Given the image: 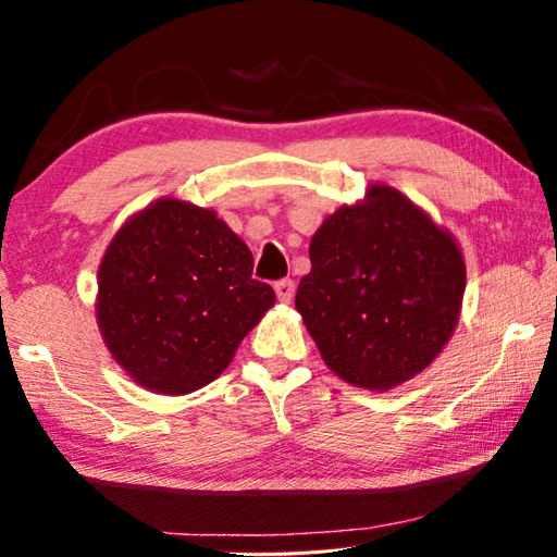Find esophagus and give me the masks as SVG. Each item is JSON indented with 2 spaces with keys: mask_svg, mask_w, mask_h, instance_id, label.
I'll return each instance as SVG.
<instances>
[{
  "mask_svg": "<svg viewBox=\"0 0 557 557\" xmlns=\"http://www.w3.org/2000/svg\"><path fill=\"white\" fill-rule=\"evenodd\" d=\"M275 295L280 301H289L295 297V282L292 280H277L275 282Z\"/></svg>",
  "mask_w": 557,
  "mask_h": 557,
  "instance_id": "1",
  "label": "esophagus"
}]
</instances>
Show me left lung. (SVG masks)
Masks as SVG:
<instances>
[{"instance_id":"obj_1","label":"left lung","mask_w":557,"mask_h":557,"mask_svg":"<svg viewBox=\"0 0 557 557\" xmlns=\"http://www.w3.org/2000/svg\"><path fill=\"white\" fill-rule=\"evenodd\" d=\"M295 307L324 363L366 391L425 371L455 332L467 270L457 240L393 186L342 206L309 243Z\"/></svg>"}]
</instances>
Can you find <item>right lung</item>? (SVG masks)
<instances>
[{
	"label": "right lung",
	"instance_id": "add662e5",
	"mask_svg": "<svg viewBox=\"0 0 557 557\" xmlns=\"http://www.w3.org/2000/svg\"><path fill=\"white\" fill-rule=\"evenodd\" d=\"M275 305L252 252L209 209L159 199L122 225L98 270V326L139 385L186 395L228 369Z\"/></svg>",
	"mask_w": 557,
	"mask_h": 557
}]
</instances>
